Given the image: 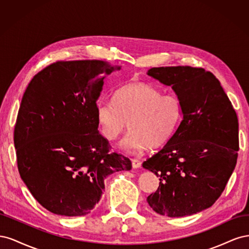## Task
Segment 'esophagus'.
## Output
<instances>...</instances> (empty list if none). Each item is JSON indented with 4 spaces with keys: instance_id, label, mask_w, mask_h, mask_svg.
Returning <instances> with one entry per match:
<instances>
[{
    "instance_id": "1",
    "label": "esophagus",
    "mask_w": 249,
    "mask_h": 249,
    "mask_svg": "<svg viewBox=\"0 0 249 249\" xmlns=\"http://www.w3.org/2000/svg\"><path fill=\"white\" fill-rule=\"evenodd\" d=\"M132 166H133V168H139L140 166H141V162L139 161V160H137V159H133L132 160Z\"/></svg>"
}]
</instances>
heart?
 <instances>
[{"instance_id": "obj_1", "label": "heart", "mask_w": 249, "mask_h": 249, "mask_svg": "<svg viewBox=\"0 0 249 249\" xmlns=\"http://www.w3.org/2000/svg\"><path fill=\"white\" fill-rule=\"evenodd\" d=\"M95 117L102 136L110 141L130 126L120 147L134 154L166 144L182 122L183 105L176 94H162L145 83H130L117 90L114 102L97 104Z\"/></svg>"}]
</instances>
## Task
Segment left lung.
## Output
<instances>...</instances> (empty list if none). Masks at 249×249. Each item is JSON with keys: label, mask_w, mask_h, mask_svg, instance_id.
Instances as JSON below:
<instances>
[{"label": "left lung", "mask_w": 249, "mask_h": 249, "mask_svg": "<svg viewBox=\"0 0 249 249\" xmlns=\"http://www.w3.org/2000/svg\"><path fill=\"white\" fill-rule=\"evenodd\" d=\"M147 74L175 90L183 119L166 144L142 164L160 178L146 200L160 215L196 214L219 198L235 169L236 111L220 82L201 67H153Z\"/></svg>", "instance_id": "obj_1"}]
</instances>
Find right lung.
I'll use <instances>...</instances> for the list:
<instances>
[{
    "instance_id": "add662e5",
    "label": "right lung",
    "mask_w": 249,
    "mask_h": 249,
    "mask_svg": "<svg viewBox=\"0 0 249 249\" xmlns=\"http://www.w3.org/2000/svg\"><path fill=\"white\" fill-rule=\"evenodd\" d=\"M102 60L57 61L36 73L21 99L14 126L19 176L50 212L90 213L105 191V178L131 170L97 131L96 101L109 73Z\"/></svg>"
}]
</instances>
